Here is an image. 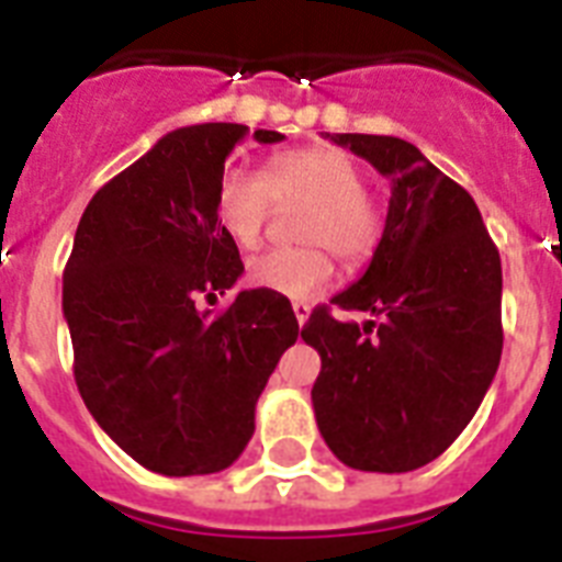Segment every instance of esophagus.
Returning a JSON list of instances; mask_svg holds the SVG:
<instances>
[{
	"label": "esophagus",
	"instance_id": "obj_1",
	"mask_svg": "<svg viewBox=\"0 0 562 562\" xmlns=\"http://www.w3.org/2000/svg\"><path fill=\"white\" fill-rule=\"evenodd\" d=\"M293 313H295V319H299V325H304V322H307V316H311V304L293 302Z\"/></svg>",
	"mask_w": 562,
	"mask_h": 562
}]
</instances>
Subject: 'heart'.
I'll use <instances>...</instances> for the list:
<instances>
[{"label":"heart","instance_id":"obj_1","mask_svg":"<svg viewBox=\"0 0 562 562\" xmlns=\"http://www.w3.org/2000/svg\"><path fill=\"white\" fill-rule=\"evenodd\" d=\"M367 176L349 151L304 146L281 151L263 172L234 167L216 184V216L225 234L243 249L263 237L276 202H307L299 220L302 246L272 249L249 263V281L286 299L319 293L334 276V249L342 263L358 267L378 249L384 216Z\"/></svg>","mask_w":562,"mask_h":562}]
</instances>
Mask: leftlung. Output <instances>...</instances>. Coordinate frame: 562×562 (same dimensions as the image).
I'll list each match as a JSON object with an SVG mask.
<instances>
[{
	"label": "left lung",
	"instance_id": "1",
	"mask_svg": "<svg viewBox=\"0 0 562 562\" xmlns=\"http://www.w3.org/2000/svg\"><path fill=\"white\" fill-rule=\"evenodd\" d=\"M390 178V211L372 263L334 295L342 322L313 307L302 340L319 351L316 425L360 472H413L467 428L502 360V258L475 199L413 143L337 134Z\"/></svg>",
	"mask_w": 562,
	"mask_h": 562
}]
</instances>
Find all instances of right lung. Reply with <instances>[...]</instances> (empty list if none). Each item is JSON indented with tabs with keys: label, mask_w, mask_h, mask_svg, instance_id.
Returning <instances> with one entry per match:
<instances>
[{
	"label": "right lung",
	"mask_w": 562,
	"mask_h": 562,
	"mask_svg": "<svg viewBox=\"0 0 562 562\" xmlns=\"http://www.w3.org/2000/svg\"><path fill=\"white\" fill-rule=\"evenodd\" d=\"M246 125L160 137L90 199L64 269L72 375L87 411L158 475H211L240 458L278 360L299 337L286 295L243 290V260L216 216V184ZM258 143L284 140L255 132Z\"/></svg>",
	"instance_id": "add662e5"
}]
</instances>
